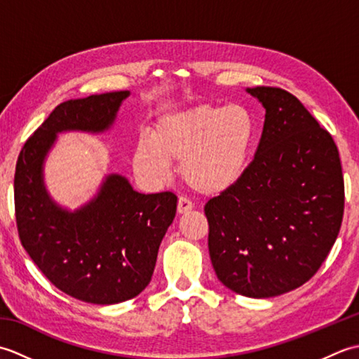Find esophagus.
I'll list each match as a JSON object with an SVG mask.
<instances>
[{
	"label": "esophagus",
	"instance_id": "esophagus-1",
	"mask_svg": "<svg viewBox=\"0 0 359 359\" xmlns=\"http://www.w3.org/2000/svg\"><path fill=\"white\" fill-rule=\"evenodd\" d=\"M193 210V202L188 201L187 197H179L177 202V212L179 215H185V212Z\"/></svg>",
	"mask_w": 359,
	"mask_h": 359
}]
</instances>
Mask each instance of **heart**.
Wrapping results in <instances>:
<instances>
[{
  "mask_svg": "<svg viewBox=\"0 0 359 359\" xmlns=\"http://www.w3.org/2000/svg\"><path fill=\"white\" fill-rule=\"evenodd\" d=\"M256 142V123L242 104H197L171 112L142 139L133 166L142 179L160 184L180 160L185 184L201 194H220L245 175Z\"/></svg>",
  "mask_w": 359,
  "mask_h": 359,
  "instance_id": "heart-1",
  "label": "heart"
}]
</instances>
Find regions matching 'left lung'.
<instances>
[{"label":"left lung","mask_w":359,"mask_h":359,"mask_svg":"<svg viewBox=\"0 0 359 359\" xmlns=\"http://www.w3.org/2000/svg\"><path fill=\"white\" fill-rule=\"evenodd\" d=\"M265 121L238 185L205 205L219 280L247 297H273L313 276L338 238L344 179L332 135L294 95L256 86Z\"/></svg>","instance_id":"1"}]
</instances>
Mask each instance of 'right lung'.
<instances>
[{"label":"right lung","instance_id":"right-lung-1","mask_svg":"<svg viewBox=\"0 0 359 359\" xmlns=\"http://www.w3.org/2000/svg\"><path fill=\"white\" fill-rule=\"evenodd\" d=\"M129 90L58 104L22 147L15 170V216L22 247L53 285L75 299L109 306L149 284L177 196L143 194L106 174L93 199L67 210L44 184V162L62 133H108Z\"/></svg>","mask_w":359,"mask_h":359}]
</instances>
